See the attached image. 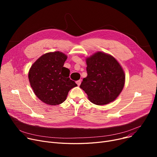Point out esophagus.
I'll return each mask as SVG.
<instances>
[{"label":"esophagus","mask_w":157,"mask_h":157,"mask_svg":"<svg viewBox=\"0 0 157 157\" xmlns=\"http://www.w3.org/2000/svg\"><path fill=\"white\" fill-rule=\"evenodd\" d=\"M81 83V80H78V81H76V84H77L78 86H79V85H80Z\"/></svg>","instance_id":"esophagus-1"}]
</instances>
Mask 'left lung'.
Returning <instances> with one entry per match:
<instances>
[{"label":"left lung","mask_w":157,"mask_h":157,"mask_svg":"<svg viewBox=\"0 0 157 157\" xmlns=\"http://www.w3.org/2000/svg\"><path fill=\"white\" fill-rule=\"evenodd\" d=\"M87 76L80 85L90 102L105 105L119 96L125 85V74L112 55L97 52L86 59Z\"/></svg>","instance_id":"8db88e82"}]
</instances>
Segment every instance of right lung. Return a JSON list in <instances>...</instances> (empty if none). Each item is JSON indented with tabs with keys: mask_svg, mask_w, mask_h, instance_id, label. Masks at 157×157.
I'll return each mask as SVG.
<instances>
[{
	"mask_svg": "<svg viewBox=\"0 0 157 157\" xmlns=\"http://www.w3.org/2000/svg\"><path fill=\"white\" fill-rule=\"evenodd\" d=\"M67 59L62 52L47 53L40 56L29 70V80L33 91L46 104H62L69 90L77 86L69 78V69L63 67Z\"/></svg>",
	"mask_w": 157,
	"mask_h": 157,
	"instance_id": "right-lung-1",
	"label": "right lung"
}]
</instances>
